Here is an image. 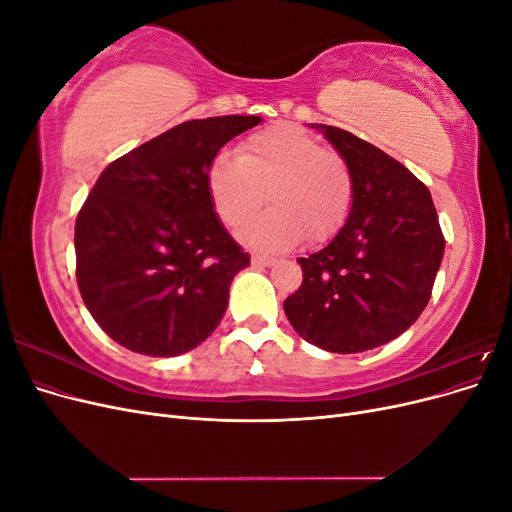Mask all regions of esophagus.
<instances>
[{"mask_svg":"<svg viewBox=\"0 0 512 512\" xmlns=\"http://www.w3.org/2000/svg\"><path fill=\"white\" fill-rule=\"evenodd\" d=\"M275 262V258L267 256V254H254L252 256V267L254 269H262V267H271Z\"/></svg>","mask_w":512,"mask_h":512,"instance_id":"1","label":"esophagus"}]
</instances>
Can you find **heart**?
<instances>
[{
  "mask_svg": "<svg viewBox=\"0 0 512 512\" xmlns=\"http://www.w3.org/2000/svg\"><path fill=\"white\" fill-rule=\"evenodd\" d=\"M218 218L241 226L267 198L271 209L247 222L239 237L262 250L331 239L348 220L354 177L342 153L322 147L294 126L260 130L237 147V158H215L207 173Z\"/></svg>",
  "mask_w": 512,
  "mask_h": 512,
  "instance_id": "b5f03b06",
  "label": "heart"
}]
</instances>
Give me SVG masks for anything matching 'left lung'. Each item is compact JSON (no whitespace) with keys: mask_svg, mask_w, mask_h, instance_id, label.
Returning <instances> with one entry per match:
<instances>
[{"mask_svg":"<svg viewBox=\"0 0 512 512\" xmlns=\"http://www.w3.org/2000/svg\"><path fill=\"white\" fill-rule=\"evenodd\" d=\"M354 177L346 224L320 252L299 258L303 284L284 312L305 342L337 354L389 344L429 303L444 235L423 181L342 128L322 126Z\"/></svg>","mask_w":512,"mask_h":512,"instance_id":"left-lung-1","label":"left lung"}]
</instances>
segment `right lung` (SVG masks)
Wrapping results in <instances>:
<instances>
[{
	"instance_id": "add662e5",
	"label": "right lung",
	"mask_w": 512,
	"mask_h": 512,
	"mask_svg": "<svg viewBox=\"0 0 512 512\" xmlns=\"http://www.w3.org/2000/svg\"><path fill=\"white\" fill-rule=\"evenodd\" d=\"M256 115L183 121L108 164L76 215V282L117 344L177 356L218 327L230 282L250 267L207 188L218 151Z\"/></svg>"
}]
</instances>
